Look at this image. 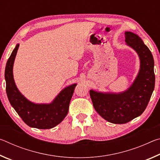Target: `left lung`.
Masks as SVG:
<instances>
[{
    "label": "left lung",
    "mask_w": 160,
    "mask_h": 160,
    "mask_svg": "<svg viewBox=\"0 0 160 160\" xmlns=\"http://www.w3.org/2000/svg\"><path fill=\"white\" fill-rule=\"evenodd\" d=\"M125 42L138 54L139 72L131 86L120 93H104L91 90L94 109L110 123L123 124L142 114L155 88L154 59L141 38L131 32H125Z\"/></svg>",
    "instance_id": "obj_1"
}]
</instances>
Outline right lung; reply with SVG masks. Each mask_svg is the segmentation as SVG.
I'll return each mask as SVG.
<instances>
[{"mask_svg": "<svg viewBox=\"0 0 160 160\" xmlns=\"http://www.w3.org/2000/svg\"><path fill=\"white\" fill-rule=\"evenodd\" d=\"M19 46L18 44L16 45L5 66L8 98L27 125L39 129L52 128L60 123L68 114L70 99L77 84L64 88L50 104H34L29 101L18 90L13 78V64Z\"/></svg>", "mask_w": 160, "mask_h": 160, "instance_id": "1", "label": "right lung"}]
</instances>
